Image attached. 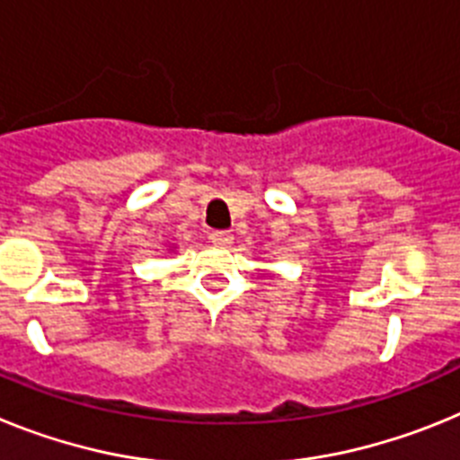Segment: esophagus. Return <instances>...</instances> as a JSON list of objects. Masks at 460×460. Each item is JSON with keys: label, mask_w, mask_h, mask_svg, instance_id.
I'll return each mask as SVG.
<instances>
[{"label": "esophagus", "mask_w": 460, "mask_h": 460, "mask_svg": "<svg viewBox=\"0 0 460 460\" xmlns=\"http://www.w3.org/2000/svg\"><path fill=\"white\" fill-rule=\"evenodd\" d=\"M210 243H213L215 247H231L234 235H231L229 231H213V234H210Z\"/></svg>", "instance_id": "1"}]
</instances>
